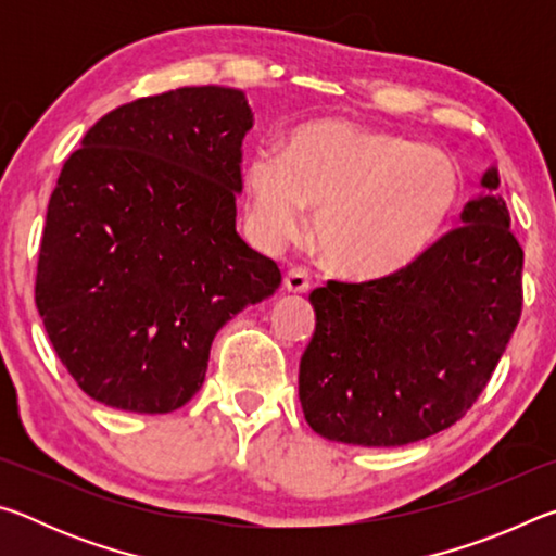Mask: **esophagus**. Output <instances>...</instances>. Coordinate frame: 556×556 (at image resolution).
<instances>
[{"mask_svg": "<svg viewBox=\"0 0 556 556\" xmlns=\"http://www.w3.org/2000/svg\"><path fill=\"white\" fill-rule=\"evenodd\" d=\"M308 287H312V277H308L306 269L294 267L285 275V289L291 291V294H304Z\"/></svg>", "mask_w": 556, "mask_h": 556, "instance_id": "obj_1", "label": "esophagus"}]
</instances>
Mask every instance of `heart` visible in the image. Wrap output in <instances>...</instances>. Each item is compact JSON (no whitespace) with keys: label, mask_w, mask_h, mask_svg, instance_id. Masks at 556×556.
I'll return each mask as SVG.
<instances>
[{"label":"heart","mask_w":556,"mask_h":556,"mask_svg":"<svg viewBox=\"0 0 556 556\" xmlns=\"http://www.w3.org/2000/svg\"><path fill=\"white\" fill-rule=\"evenodd\" d=\"M248 223L265 248L294 240L306 208L328 265L355 279L397 275L439 240L460 199V172L444 149L394 131L312 122L285 152L244 164Z\"/></svg>","instance_id":"heart-1"}]
</instances>
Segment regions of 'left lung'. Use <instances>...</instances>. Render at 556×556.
<instances>
[{
	"mask_svg": "<svg viewBox=\"0 0 556 556\" xmlns=\"http://www.w3.org/2000/svg\"><path fill=\"white\" fill-rule=\"evenodd\" d=\"M481 184L464 225L407 269L312 291L299 400L316 434L404 446L456 425L485 390L522 314L525 252L495 193L497 168Z\"/></svg>",
	"mask_w": 556,
	"mask_h": 556,
	"instance_id": "1",
	"label": "left lung"
}]
</instances>
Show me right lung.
I'll use <instances>...</instances> for the list:
<instances>
[{"mask_svg":"<svg viewBox=\"0 0 556 556\" xmlns=\"http://www.w3.org/2000/svg\"><path fill=\"white\" fill-rule=\"evenodd\" d=\"M250 127L242 90L178 88L108 112L63 164L36 308L92 400L137 414L184 407L215 333L281 285L235 230Z\"/></svg>","mask_w":556,"mask_h":556,"instance_id":"add662e5","label":"right lung"}]
</instances>
